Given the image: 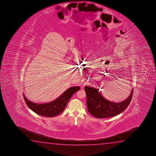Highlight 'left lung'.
Listing matches in <instances>:
<instances>
[{"instance_id": "8db88e82", "label": "left lung", "mask_w": 156, "mask_h": 156, "mask_svg": "<svg viewBox=\"0 0 156 156\" xmlns=\"http://www.w3.org/2000/svg\"><path fill=\"white\" fill-rule=\"evenodd\" d=\"M86 94L87 109L91 115L95 118H108L115 116L123 112L131 101L133 88L129 97L120 102H114L106 99L96 88L85 86Z\"/></svg>"}]
</instances>
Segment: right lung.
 I'll return each mask as SVG.
<instances>
[{
    "instance_id": "1",
    "label": "right lung",
    "mask_w": 156,
    "mask_h": 156,
    "mask_svg": "<svg viewBox=\"0 0 156 156\" xmlns=\"http://www.w3.org/2000/svg\"><path fill=\"white\" fill-rule=\"evenodd\" d=\"M80 89L79 86L70 87L56 99L45 104L32 102L25 97L24 94L23 95L27 106L34 112L45 117H54L63 112L73 94Z\"/></svg>"
}]
</instances>
